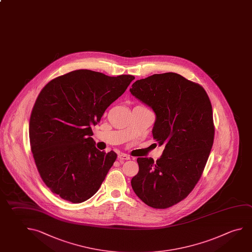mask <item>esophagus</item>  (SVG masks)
Instances as JSON below:
<instances>
[{
	"mask_svg": "<svg viewBox=\"0 0 252 252\" xmlns=\"http://www.w3.org/2000/svg\"><path fill=\"white\" fill-rule=\"evenodd\" d=\"M118 158L120 160V162H123L125 160H129L130 157L128 155L124 154V153H121V154L118 156Z\"/></svg>",
	"mask_w": 252,
	"mask_h": 252,
	"instance_id": "1",
	"label": "esophagus"
}]
</instances>
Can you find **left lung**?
Listing matches in <instances>:
<instances>
[{"mask_svg":"<svg viewBox=\"0 0 252 252\" xmlns=\"http://www.w3.org/2000/svg\"><path fill=\"white\" fill-rule=\"evenodd\" d=\"M130 92L155 111L153 138L164 146L156 162L137 158L132 189L150 207L166 209L185 199L203 174L214 141L212 103L201 85L174 72L136 80Z\"/></svg>","mask_w":252,"mask_h":252,"instance_id":"left-lung-1","label":"left lung"}]
</instances>
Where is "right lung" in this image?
<instances>
[{"label":"right lung","mask_w":252,"mask_h":252,"mask_svg":"<svg viewBox=\"0 0 252 252\" xmlns=\"http://www.w3.org/2000/svg\"><path fill=\"white\" fill-rule=\"evenodd\" d=\"M133 80L129 74L76 70L41 89L32 110L29 138L36 167L52 193L80 203L97 192L117 154L95 148L91 127Z\"/></svg>","instance_id":"obj_1"}]
</instances>
